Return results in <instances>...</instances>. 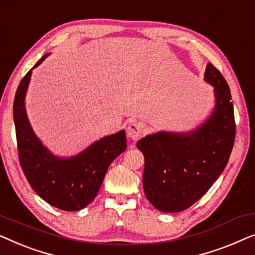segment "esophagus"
<instances>
[{"instance_id": "1", "label": "esophagus", "mask_w": 255, "mask_h": 255, "mask_svg": "<svg viewBox=\"0 0 255 255\" xmlns=\"http://www.w3.org/2000/svg\"><path fill=\"white\" fill-rule=\"evenodd\" d=\"M144 134V126L142 123H131L127 127V135L134 141H137Z\"/></svg>"}]
</instances>
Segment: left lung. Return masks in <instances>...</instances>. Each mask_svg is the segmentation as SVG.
Listing matches in <instances>:
<instances>
[{
	"mask_svg": "<svg viewBox=\"0 0 255 255\" xmlns=\"http://www.w3.org/2000/svg\"><path fill=\"white\" fill-rule=\"evenodd\" d=\"M204 78L215 88L216 105L202 126L189 132L148 135L137 142L144 155L146 199L164 213L187 209L206 194L227 166L234 148V104L225 78L208 63Z\"/></svg>",
	"mask_w": 255,
	"mask_h": 255,
	"instance_id": "obj_1",
	"label": "left lung"
}]
</instances>
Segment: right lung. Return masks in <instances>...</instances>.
Segmentation results:
<instances>
[{
    "mask_svg": "<svg viewBox=\"0 0 255 255\" xmlns=\"http://www.w3.org/2000/svg\"><path fill=\"white\" fill-rule=\"evenodd\" d=\"M47 56H42L33 68ZM32 69L20 81L13 100L21 170L34 192L51 206L66 211L81 210L98 194L110 164L126 150V132L106 136L71 158L53 156L34 135L25 112L24 99Z\"/></svg>",
    "mask_w": 255,
    "mask_h": 255,
    "instance_id": "1",
    "label": "right lung"
}]
</instances>
